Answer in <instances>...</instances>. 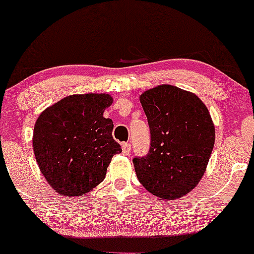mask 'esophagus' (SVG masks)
<instances>
[{
    "instance_id": "obj_1",
    "label": "esophagus",
    "mask_w": 254,
    "mask_h": 254,
    "mask_svg": "<svg viewBox=\"0 0 254 254\" xmlns=\"http://www.w3.org/2000/svg\"><path fill=\"white\" fill-rule=\"evenodd\" d=\"M122 150L125 155H129L130 151H131V144L130 143H123L122 144Z\"/></svg>"
}]
</instances>
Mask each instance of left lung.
<instances>
[{
	"instance_id": "obj_1",
	"label": "left lung",
	"mask_w": 254,
	"mask_h": 254,
	"mask_svg": "<svg viewBox=\"0 0 254 254\" xmlns=\"http://www.w3.org/2000/svg\"><path fill=\"white\" fill-rule=\"evenodd\" d=\"M150 129V149L135 157L139 183L162 199L184 197L198 185L215 144L209 110L193 93L160 84L139 97Z\"/></svg>"
}]
</instances>
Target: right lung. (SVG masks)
<instances>
[{"label": "right lung", "instance_id": "add662e5", "mask_svg": "<svg viewBox=\"0 0 254 254\" xmlns=\"http://www.w3.org/2000/svg\"><path fill=\"white\" fill-rule=\"evenodd\" d=\"M110 94H74L44 110L33 130V151L49 185L62 196L88 193L105 179L113 155L112 119L104 117Z\"/></svg>", "mask_w": 254, "mask_h": 254}]
</instances>
